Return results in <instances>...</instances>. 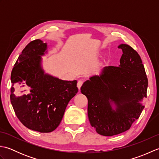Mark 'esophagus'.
Segmentation results:
<instances>
[{"label":"esophagus","mask_w":159,"mask_h":159,"mask_svg":"<svg viewBox=\"0 0 159 159\" xmlns=\"http://www.w3.org/2000/svg\"><path fill=\"white\" fill-rule=\"evenodd\" d=\"M83 83L82 80H79V81H78V83H77V87H78V88H79V89H80V87H81Z\"/></svg>","instance_id":"1"}]
</instances>
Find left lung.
Returning <instances> with one entry per match:
<instances>
[{
  "instance_id": "8db88e82",
  "label": "left lung",
  "mask_w": 159,
  "mask_h": 159,
  "mask_svg": "<svg viewBox=\"0 0 159 159\" xmlns=\"http://www.w3.org/2000/svg\"><path fill=\"white\" fill-rule=\"evenodd\" d=\"M118 48L123 52L119 67H104L99 76L91 77L80 88L88 99L91 126L107 137L130 129L144 109L141 102L147 97L148 80L139 55L127 44Z\"/></svg>"
}]
</instances>
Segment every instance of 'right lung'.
<instances>
[{"instance_id": "add662e5", "label": "right lung", "mask_w": 159, "mask_h": 159, "mask_svg": "<svg viewBox=\"0 0 159 159\" xmlns=\"http://www.w3.org/2000/svg\"><path fill=\"white\" fill-rule=\"evenodd\" d=\"M46 49V43L40 39L28 43L11 74L10 100L16 116L24 126L40 133L58 127L67 104L78 92L76 80L44 73L41 56Z\"/></svg>"}]
</instances>
